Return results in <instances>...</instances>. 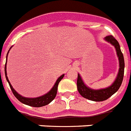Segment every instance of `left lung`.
<instances>
[{"label": "left lung", "mask_w": 131, "mask_h": 131, "mask_svg": "<svg viewBox=\"0 0 131 131\" xmlns=\"http://www.w3.org/2000/svg\"><path fill=\"white\" fill-rule=\"evenodd\" d=\"M104 40L108 43H110L112 45L115 47L116 54H117L118 61H119V70L118 72L114 82L111 86L106 88H102L99 90H94L90 88L84 84L82 78L80 75L78 73L77 80V88L79 93L82 96L90 100H92L95 102H101L104 100H107L111 96L114 94L118 91L119 88L121 86L123 82V76H124V70H125V60L123 54L121 50V47L118 42L116 41V39L112 35H108L104 37Z\"/></svg>", "instance_id": "1"}]
</instances>
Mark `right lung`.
I'll use <instances>...</instances> for the list:
<instances>
[{
    "label": "right lung",
    "mask_w": 131,
    "mask_h": 131,
    "mask_svg": "<svg viewBox=\"0 0 131 131\" xmlns=\"http://www.w3.org/2000/svg\"><path fill=\"white\" fill-rule=\"evenodd\" d=\"M11 47L10 48V49H11ZM10 49L8 50L7 54H6V61L5 66V73L6 80L8 82V84H9L10 86V88L12 92L13 93V94L15 95V96L16 97L20 102H22L23 104H26V105L30 106L41 107L43 106L47 105V104L50 103L52 100H53L54 98H56V94H57V92H58V84H59V82H60L63 78L64 74L61 75L60 77L58 78V80H56L55 84H54V86H53L52 88L50 90V91H49L47 94L43 95L41 96L37 97V98H26V97L23 96L19 94V93H17V92L13 88L12 85L10 84V82L9 80H8V77H7V73H6V62H7V57H8V53H9Z\"/></svg>",
    "instance_id": "add662e5"
}]
</instances>
